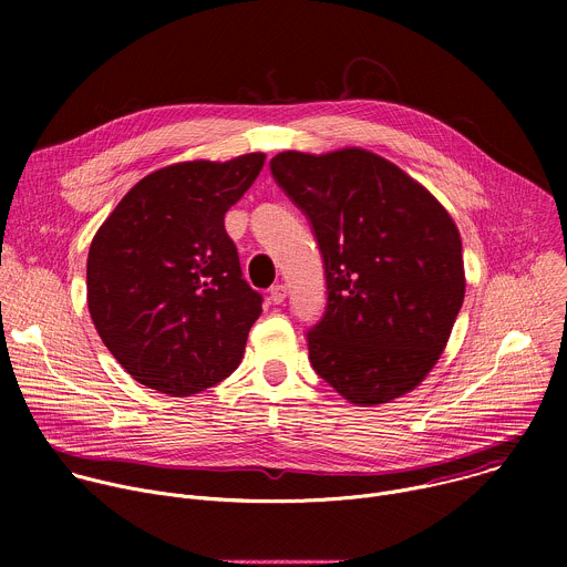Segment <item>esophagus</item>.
Instances as JSON below:
<instances>
[{"label":"esophagus","mask_w":567,"mask_h":567,"mask_svg":"<svg viewBox=\"0 0 567 567\" xmlns=\"http://www.w3.org/2000/svg\"><path fill=\"white\" fill-rule=\"evenodd\" d=\"M285 298H287V287L285 285H274L271 289H269V300L274 302V305H282L285 302Z\"/></svg>","instance_id":"obj_1"}]
</instances>
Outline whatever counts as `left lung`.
<instances>
[{
	"mask_svg": "<svg viewBox=\"0 0 567 567\" xmlns=\"http://www.w3.org/2000/svg\"><path fill=\"white\" fill-rule=\"evenodd\" d=\"M271 173L309 217L326 262L328 307L307 332L316 374L357 406L415 390L464 300L453 217L420 182L363 147L287 150L271 158Z\"/></svg>",
	"mask_w": 567,
	"mask_h": 567,
	"instance_id": "left-lung-1",
	"label": "left lung"
}]
</instances>
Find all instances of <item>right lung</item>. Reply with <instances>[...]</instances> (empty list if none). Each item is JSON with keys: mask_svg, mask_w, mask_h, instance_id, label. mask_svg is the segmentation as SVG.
<instances>
[{"mask_svg": "<svg viewBox=\"0 0 567 567\" xmlns=\"http://www.w3.org/2000/svg\"><path fill=\"white\" fill-rule=\"evenodd\" d=\"M265 158L251 152L154 171L96 230L87 307L99 337L138 383L190 396L239 365L262 296L241 278L224 215Z\"/></svg>", "mask_w": 567, "mask_h": 567, "instance_id": "1", "label": "right lung"}]
</instances>
